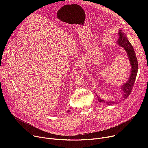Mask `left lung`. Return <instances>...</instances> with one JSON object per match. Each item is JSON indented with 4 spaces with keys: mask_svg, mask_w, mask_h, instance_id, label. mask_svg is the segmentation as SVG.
I'll return each mask as SVG.
<instances>
[{
    "mask_svg": "<svg viewBox=\"0 0 148 148\" xmlns=\"http://www.w3.org/2000/svg\"><path fill=\"white\" fill-rule=\"evenodd\" d=\"M118 34H119V38L117 41V44L120 46L122 47L124 49V50L126 51V53H127L130 64H131V74L130 75V77L128 81H126V82H125L123 85L121 86V90L123 91V95H122L123 97L121 98V99L125 100L129 97L131 92H132V88L135 84V81L136 79L137 73H138V61H137L136 56L135 54V52L134 51V49L130 43V42L128 41V38L126 37L125 34L121 30H119ZM95 94L99 102L103 103L105 104H106L107 105H110L119 103V101H120V99H119V101H106L101 99L100 97H99L96 93Z\"/></svg>",
    "mask_w": 148,
    "mask_h": 148,
    "instance_id": "left-lung-1",
    "label": "left lung"
}]
</instances>
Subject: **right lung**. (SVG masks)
<instances>
[{
  "mask_svg": "<svg viewBox=\"0 0 148 148\" xmlns=\"http://www.w3.org/2000/svg\"><path fill=\"white\" fill-rule=\"evenodd\" d=\"M67 112H70V111H69V110H68Z\"/></svg>",
  "mask_w": 148,
  "mask_h": 148,
  "instance_id": "obj_1",
  "label": "right lung"
}]
</instances>
